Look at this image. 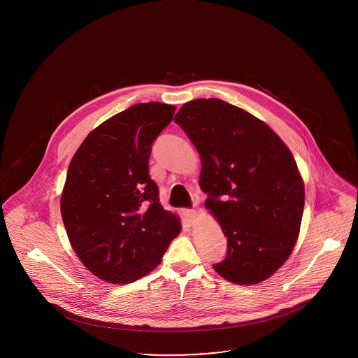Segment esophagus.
<instances>
[{
	"label": "esophagus",
	"instance_id": "obj_1",
	"mask_svg": "<svg viewBox=\"0 0 358 358\" xmlns=\"http://www.w3.org/2000/svg\"><path fill=\"white\" fill-rule=\"evenodd\" d=\"M184 216L189 225H192L196 220V210L194 209H184Z\"/></svg>",
	"mask_w": 358,
	"mask_h": 358
}]
</instances>
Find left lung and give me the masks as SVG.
<instances>
[{"mask_svg": "<svg viewBox=\"0 0 358 358\" xmlns=\"http://www.w3.org/2000/svg\"><path fill=\"white\" fill-rule=\"evenodd\" d=\"M174 122L200 154L205 206L228 243L213 268L238 285L267 279L287 260L303 215L305 187L289 148L264 122L216 98L185 103Z\"/></svg>", "mask_w": 358, "mask_h": 358, "instance_id": "1", "label": "left lung"}]
</instances>
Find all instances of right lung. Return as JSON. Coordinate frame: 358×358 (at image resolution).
Instances as JSON below:
<instances>
[{
	"label": "right lung",
	"instance_id": "obj_1",
	"mask_svg": "<svg viewBox=\"0 0 358 358\" xmlns=\"http://www.w3.org/2000/svg\"><path fill=\"white\" fill-rule=\"evenodd\" d=\"M176 107L139 103L91 131L69 164L62 216L85 267L110 283H131L161 263L181 225L159 204L149 176L154 141Z\"/></svg>",
	"mask_w": 358,
	"mask_h": 358
}]
</instances>
